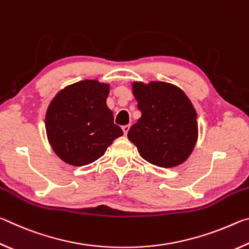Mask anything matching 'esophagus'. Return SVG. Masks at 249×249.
<instances>
[{"label":"esophagus","instance_id":"1","mask_svg":"<svg viewBox=\"0 0 249 249\" xmlns=\"http://www.w3.org/2000/svg\"><path fill=\"white\" fill-rule=\"evenodd\" d=\"M129 127H130L129 125H124L123 127H122V129H123V132H124V135H127L128 130H129Z\"/></svg>","mask_w":249,"mask_h":249}]
</instances>
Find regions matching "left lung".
I'll return each mask as SVG.
<instances>
[{
  "mask_svg": "<svg viewBox=\"0 0 249 249\" xmlns=\"http://www.w3.org/2000/svg\"><path fill=\"white\" fill-rule=\"evenodd\" d=\"M141 119L129 128L128 140L155 166H179L197 140L196 112L184 92L166 82L133 83Z\"/></svg>",
  "mask_w": 249,
  "mask_h": 249,
  "instance_id": "left-lung-1",
  "label": "left lung"
}]
</instances>
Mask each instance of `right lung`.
Listing matches in <instances>:
<instances>
[{"instance_id": "add662e5", "label": "right lung", "mask_w": 249, "mask_h": 249, "mask_svg": "<svg viewBox=\"0 0 249 249\" xmlns=\"http://www.w3.org/2000/svg\"><path fill=\"white\" fill-rule=\"evenodd\" d=\"M108 93V84L84 80L66 87L52 101L46 132L53 151L65 162L89 165L123 135L107 105Z\"/></svg>"}]
</instances>
